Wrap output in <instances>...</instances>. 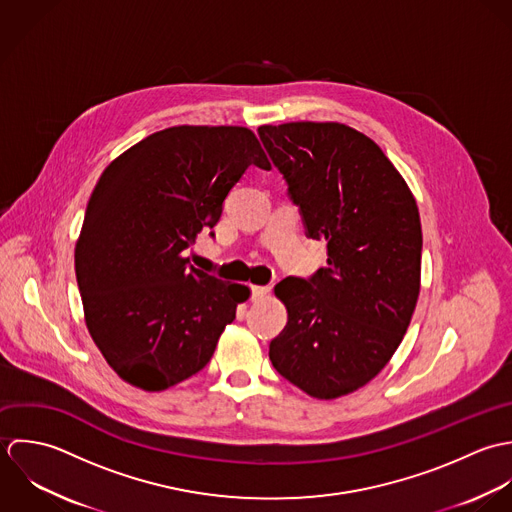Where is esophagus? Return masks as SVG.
Returning a JSON list of instances; mask_svg holds the SVG:
<instances>
[{
  "label": "esophagus",
  "mask_w": 512,
  "mask_h": 512,
  "mask_svg": "<svg viewBox=\"0 0 512 512\" xmlns=\"http://www.w3.org/2000/svg\"><path fill=\"white\" fill-rule=\"evenodd\" d=\"M269 291H271V287H267V285L265 287L263 285H251V299L261 301L269 295Z\"/></svg>",
  "instance_id": "esophagus-1"
}]
</instances>
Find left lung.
Listing matches in <instances>:
<instances>
[{"mask_svg": "<svg viewBox=\"0 0 512 512\" xmlns=\"http://www.w3.org/2000/svg\"><path fill=\"white\" fill-rule=\"evenodd\" d=\"M259 136L308 237L328 247L326 269L275 287L289 320L269 358L308 396L342 398L384 370L408 330L421 285L417 204L380 146L346 124H263Z\"/></svg>", "mask_w": 512, "mask_h": 512, "instance_id": "obj_1", "label": "left lung"}]
</instances>
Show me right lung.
Returning <instances> with one entry per match:
<instances>
[{
    "mask_svg": "<svg viewBox=\"0 0 512 512\" xmlns=\"http://www.w3.org/2000/svg\"><path fill=\"white\" fill-rule=\"evenodd\" d=\"M271 162L245 126H172L114 158L87 204L75 273L87 328L130 386L168 390L198 374L249 287L190 267L245 170Z\"/></svg>",
    "mask_w": 512,
    "mask_h": 512,
    "instance_id": "add662e5",
    "label": "right lung"
}]
</instances>
